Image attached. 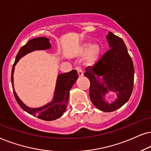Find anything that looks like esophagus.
Returning a JSON list of instances; mask_svg holds the SVG:
<instances>
[{
    "instance_id": "1",
    "label": "esophagus",
    "mask_w": 151,
    "mask_h": 151,
    "mask_svg": "<svg viewBox=\"0 0 151 151\" xmlns=\"http://www.w3.org/2000/svg\"><path fill=\"white\" fill-rule=\"evenodd\" d=\"M77 70L78 74H79V77H83V70H82L81 68L80 67H77Z\"/></svg>"
}]
</instances>
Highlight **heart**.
Returning a JSON list of instances; mask_svg holds the SVG:
<instances>
[{
	"mask_svg": "<svg viewBox=\"0 0 151 151\" xmlns=\"http://www.w3.org/2000/svg\"><path fill=\"white\" fill-rule=\"evenodd\" d=\"M101 54V47L99 44H91L86 43L78 52V56L80 58H83L88 55V63L94 64L99 60Z\"/></svg>",
	"mask_w": 151,
	"mask_h": 151,
	"instance_id": "1",
	"label": "heart"
}]
</instances>
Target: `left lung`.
I'll return each instance as SVG.
<instances>
[{
  "label": "left lung",
  "mask_w": 151,
  "mask_h": 151,
  "mask_svg": "<svg viewBox=\"0 0 151 151\" xmlns=\"http://www.w3.org/2000/svg\"><path fill=\"white\" fill-rule=\"evenodd\" d=\"M106 40L110 50L92 68H86L84 76L90 82L92 103L101 111L110 112L119 109L128 101L134 84V66L123 40L111 32ZM110 91L117 99L109 103L105 99Z\"/></svg>",
  "instance_id": "8db88e82"
}]
</instances>
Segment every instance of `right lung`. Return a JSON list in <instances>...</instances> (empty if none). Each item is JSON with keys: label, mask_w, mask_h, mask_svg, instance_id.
<instances>
[{"label": "right lung", "mask_w": 151, "mask_h": 151, "mask_svg": "<svg viewBox=\"0 0 151 151\" xmlns=\"http://www.w3.org/2000/svg\"><path fill=\"white\" fill-rule=\"evenodd\" d=\"M52 47L50 43V39L46 37H38L29 40L25 45L20 49L17 54L12 70V84L16 100L21 106V108L27 113L34 116H37L39 119L45 121H53L61 117L63 112L65 111L69 100L70 90L75 82L77 81L79 76L76 70H73L69 72L60 74L58 75L55 93L53 99L49 103L39 108H30L26 106L18 96L15 92L14 86V72L15 65L22 57L30 52L37 50H46Z\"/></svg>", "instance_id": "add662e5"}]
</instances>
